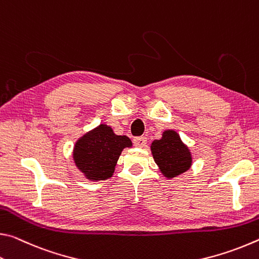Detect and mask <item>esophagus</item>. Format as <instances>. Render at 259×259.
<instances>
[{
    "label": "esophagus",
    "instance_id": "esophagus-1",
    "mask_svg": "<svg viewBox=\"0 0 259 259\" xmlns=\"http://www.w3.org/2000/svg\"><path fill=\"white\" fill-rule=\"evenodd\" d=\"M133 143H134L135 147H139V148L146 147V145H147V138H145V137L135 138L133 140Z\"/></svg>",
    "mask_w": 259,
    "mask_h": 259
}]
</instances>
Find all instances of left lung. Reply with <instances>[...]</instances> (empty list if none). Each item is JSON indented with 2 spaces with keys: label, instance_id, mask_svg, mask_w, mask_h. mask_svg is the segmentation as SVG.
I'll list each match as a JSON object with an SVG mask.
<instances>
[{
  "label": "left lung",
  "instance_id": "left-lung-1",
  "mask_svg": "<svg viewBox=\"0 0 259 259\" xmlns=\"http://www.w3.org/2000/svg\"><path fill=\"white\" fill-rule=\"evenodd\" d=\"M150 149L155 163L167 179L180 176L192 166L193 158L189 148L181 141L176 131H165L162 139L151 143Z\"/></svg>",
  "mask_w": 259,
  "mask_h": 259
}]
</instances>
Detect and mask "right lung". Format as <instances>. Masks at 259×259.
Segmentation results:
<instances>
[{"label": "right lung", "instance_id": "obj_1", "mask_svg": "<svg viewBox=\"0 0 259 259\" xmlns=\"http://www.w3.org/2000/svg\"><path fill=\"white\" fill-rule=\"evenodd\" d=\"M131 147L130 138L114 134L111 127L101 124L75 142L73 160L86 179L107 180L112 177L122 149Z\"/></svg>", "mask_w": 259, "mask_h": 259}]
</instances>
